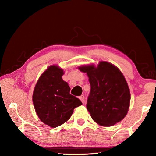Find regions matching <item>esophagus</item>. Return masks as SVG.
<instances>
[{
    "label": "esophagus",
    "mask_w": 156,
    "mask_h": 156,
    "mask_svg": "<svg viewBox=\"0 0 156 156\" xmlns=\"http://www.w3.org/2000/svg\"><path fill=\"white\" fill-rule=\"evenodd\" d=\"M79 99H80V101L82 102V104L84 103V101H85V98H84V95L80 96V97H79Z\"/></svg>",
    "instance_id": "obj_1"
}]
</instances>
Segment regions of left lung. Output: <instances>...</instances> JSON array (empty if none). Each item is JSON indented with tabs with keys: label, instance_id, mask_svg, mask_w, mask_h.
<instances>
[{
	"label": "left lung",
	"instance_id": "8db88e82",
	"mask_svg": "<svg viewBox=\"0 0 156 156\" xmlns=\"http://www.w3.org/2000/svg\"><path fill=\"white\" fill-rule=\"evenodd\" d=\"M86 72L91 91L87 108L91 118L102 126H112L121 121L129 108L131 94L121 72L112 64L99 62L79 67Z\"/></svg>",
	"mask_w": 156,
	"mask_h": 156
}]
</instances>
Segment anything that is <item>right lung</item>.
I'll return each instance as SVG.
<instances>
[{
	"label": "right lung",
	"mask_w": 156,
	"mask_h": 156,
	"mask_svg": "<svg viewBox=\"0 0 156 156\" xmlns=\"http://www.w3.org/2000/svg\"><path fill=\"white\" fill-rule=\"evenodd\" d=\"M62 69L51 65L40 76L33 94L35 112L44 124L59 126L69 120L74 108L82 105L78 98L70 94V87L62 78Z\"/></svg>",
	"instance_id": "right-lung-1"
}]
</instances>
